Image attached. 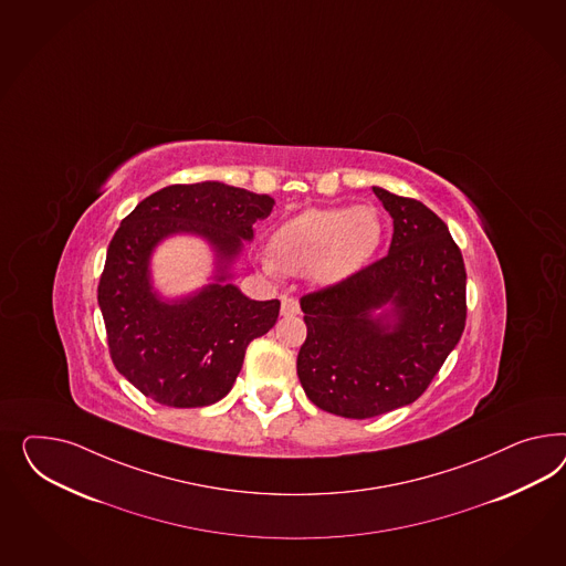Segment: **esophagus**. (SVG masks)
<instances>
[{"mask_svg":"<svg viewBox=\"0 0 566 566\" xmlns=\"http://www.w3.org/2000/svg\"><path fill=\"white\" fill-rule=\"evenodd\" d=\"M297 314H300V304H297V300H293V297H283V300H281V316L290 318V316H297Z\"/></svg>","mask_w":566,"mask_h":566,"instance_id":"1","label":"esophagus"}]
</instances>
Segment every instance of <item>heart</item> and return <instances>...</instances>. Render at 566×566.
<instances>
[{"instance_id":"obj_1","label":"heart","mask_w":566,"mask_h":566,"mask_svg":"<svg viewBox=\"0 0 566 566\" xmlns=\"http://www.w3.org/2000/svg\"><path fill=\"white\" fill-rule=\"evenodd\" d=\"M385 221L371 205L306 209L275 227L262 266L337 285L359 273L382 243Z\"/></svg>"}]
</instances>
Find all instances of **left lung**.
<instances>
[{"label":"left lung","mask_w":566,"mask_h":566,"mask_svg":"<svg viewBox=\"0 0 566 566\" xmlns=\"http://www.w3.org/2000/svg\"><path fill=\"white\" fill-rule=\"evenodd\" d=\"M392 219L388 254L300 300L307 337L297 376L307 399L352 420L413 403L465 328V264L420 200L371 186Z\"/></svg>","instance_id":"8db88e82"}]
</instances>
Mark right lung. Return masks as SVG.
<instances>
[{
	"mask_svg": "<svg viewBox=\"0 0 566 566\" xmlns=\"http://www.w3.org/2000/svg\"><path fill=\"white\" fill-rule=\"evenodd\" d=\"M275 207L269 195L200 181L145 198L115 231L98 283V307L115 368L148 399L167 407L217 403L242 370L250 340L269 333L279 300L259 302L233 285L231 266L254 223ZM176 234H195L216 259L211 281L181 298L151 285V254Z\"/></svg>",
	"mask_w": 566,
	"mask_h": 566,
	"instance_id": "right-lung-1",
	"label": "right lung"
}]
</instances>
